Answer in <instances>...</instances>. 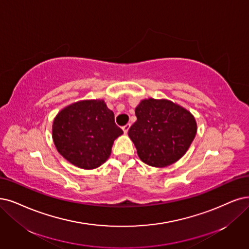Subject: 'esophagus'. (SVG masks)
<instances>
[{
  "instance_id": "esophagus-1",
  "label": "esophagus",
  "mask_w": 249,
  "mask_h": 249,
  "mask_svg": "<svg viewBox=\"0 0 249 249\" xmlns=\"http://www.w3.org/2000/svg\"><path fill=\"white\" fill-rule=\"evenodd\" d=\"M129 128H130V124H126L125 126H123V127H122V129H123L124 133H127V132H128V130H129Z\"/></svg>"
}]
</instances>
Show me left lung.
Listing matches in <instances>:
<instances>
[{"label":"left lung","mask_w":249,"mask_h":249,"mask_svg":"<svg viewBox=\"0 0 249 249\" xmlns=\"http://www.w3.org/2000/svg\"><path fill=\"white\" fill-rule=\"evenodd\" d=\"M128 135L142 162L165 167L186 154L197 132L195 118L169 100L144 99L135 108Z\"/></svg>","instance_id":"left-lung-1"}]
</instances>
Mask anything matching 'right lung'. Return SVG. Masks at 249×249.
Segmentation results:
<instances>
[{
  "mask_svg": "<svg viewBox=\"0 0 249 249\" xmlns=\"http://www.w3.org/2000/svg\"><path fill=\"white\" fill-rule=\"evenodd\" d=\"M122 133L104 100H83L67 107L54 119L52 129L59 154L83 169L105 163L114 141Z\"/></svg>",
  "mask_w": 249,
  "mask_h": 249,
  "instance_id": "1",
  "label": "right lung"
}]
</instances>
